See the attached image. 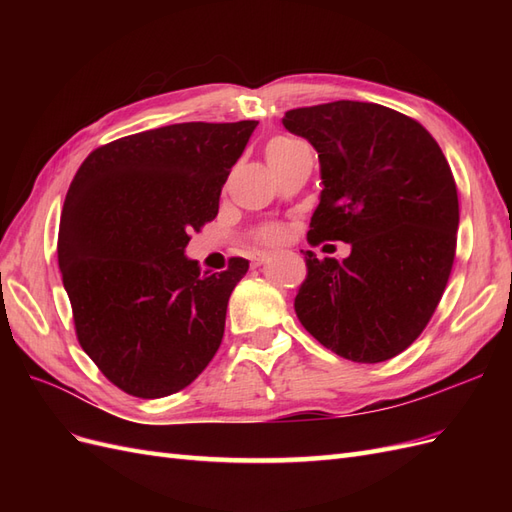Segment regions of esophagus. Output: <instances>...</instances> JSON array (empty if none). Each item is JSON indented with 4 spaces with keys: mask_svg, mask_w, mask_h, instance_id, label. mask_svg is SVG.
I'll return each mask as SVG.
<instances>
[{
    "mask_svg": "<svg viewBox=\"0 0 512 512\" xmlns=\"http://www.w3.org/2000/svg\"><path fill=\"white\" fill-rule=\"evenodd\" d=\"M271 256H273V252H269V250L254 252V254H252V265L258 267V265H262V262H267Z\"/></svg>",
    "mask_w": 512,
    "mask_h": 512,
    "instance_id": "1",
    "label": "esophagus"
}]
</instances>
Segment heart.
I'll use <instances>...</instances> for the list:
<instances>
[{
  "mask_svg": "<svg viewBox=\"0 0 512 512\" xmlns=\"http://www.w3.org/2000/svg\"><path fill=\"white\" fill-rule=\"evenodd\" d=\"M303 143L297 141V138L292 136H273L271 141L267 143L265 147V153H267V160H275V158H282V156H288L290 151H294L297 147H301ZM258 237L262 241H280L282 237V230L280 228H265L258 232Z\"/></svg>",
  "mask_w": 512,
  "mask_h": 512,
  "instance_id": "b5f03b06",
  "label": "heart"
}]
</instances>
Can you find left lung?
<instances>
[{
	"label": "left lung",
	"mask_w": 512,
	"mask_h": 512,
	"mask_svg": "<svg viewBox=\"0 0 512 512\" xmlns=\"http://www.w3.org/2000/svg\"><path fill=\"white\" fill-rule=\"evenodd\" d=\"M284 128L318 151L322 192L307 241L350 243L342 262L303 252V327L354 363H382L423 333L453 269L459 200L440 145L393 108H292Z\"/></svg>",
	"instance_id": "left-lung-1"
}]
</instances>
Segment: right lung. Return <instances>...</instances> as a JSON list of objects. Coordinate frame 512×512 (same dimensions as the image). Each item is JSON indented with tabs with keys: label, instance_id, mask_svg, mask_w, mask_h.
Returning <instances> with one entry per match:
<instances>
[{
	"label": "right lung",
	"instance_id": "right-lung-1",
	"mask_svg": "<svg viewBox=\"0 0 512 512\" xmlns=\"http://www.w3.org/2000/svg\"><path fill=\"white\" fill-rule=\"evenodd\" d=\"M258 121L175 123L91 151L61 211L57 260L76 337L121 391L192 384L218 352L230 292L250 269L200 273L190 232L211 222Z\"/></svg>",
	"mask_w": 512,
	"mask_h": 512
}]
</instances>
